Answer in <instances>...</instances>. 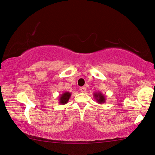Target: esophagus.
<instances>
[{
  "label": "esophagus",
  "mask_w": 155,
  "mask_h": 155,
  "mask_svg": "<svg viewBox=\"0 0 155 155\" xmlns=\"http://www.w3.org/2000/svg\"><path fill=\"white\" fill-rule=\"evenodd\" d=\"M80 90L81 92L84 93L86 92V88H85V87H80Z\"/></svg>",
  "instance_id": "esophagus-1"
}]
</instances>
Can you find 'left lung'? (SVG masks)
Masks as SVG:
<instances>
[{"instance_id":"obj_1","label":"left lung","mask_w":155,"mask_h":155,"mask_svg":"<svg viewBox=\"0 0 155 155\" xmlns=\"http://www.w3.org/2000/svg\"><path fill=\"white\" fill-rule=\"evenodd\" d=\"M94 97L98 104H104V103H105V99H106V97H105V94H104L101 92L94 93Z\"/></svg>"}]
</instances>
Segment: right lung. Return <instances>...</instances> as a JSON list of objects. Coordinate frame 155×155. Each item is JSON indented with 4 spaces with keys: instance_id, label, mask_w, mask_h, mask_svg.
<instances>
[{
    "instance_id": "1",
    "label": "right lung",
    "mask_w": 155,
    "mask_h": 155,
    "mask_svg": "<svg viewBox=\"0 0 155 155\" xmlns=\"http://www.w3.org/2000/svg\"><path fill=\"white\" fill-rule=\"evenodd\" d=\"M71 93L69 92H64L63 94H61L59 97V99H58V103L60 104L65 105L68 102L69 99L71 97Z\"/></svg>"
}]
</instances>
